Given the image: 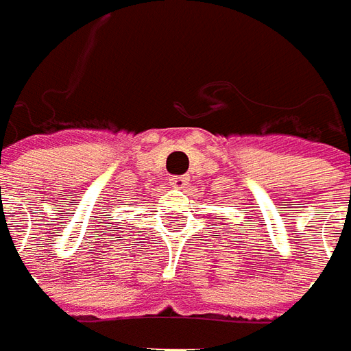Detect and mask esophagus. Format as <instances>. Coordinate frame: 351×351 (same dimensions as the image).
Wrapping results in <instances>:
<instances>
[{"label":"esophagus","mask_w":351,"mask_h":351,"mask_svg":"<svg viewBox=\"0 0 351 351\" xmlns=\"http://www.w3.org/2000/svg\"><path fill=\"white\" fill-rule=\"evenodd\" d=\"M186 181H189V178H185V176H172L170 178V185L173 189H185Z\"/></svg>","instance_id":"esophagus-1"}]
</instances>
